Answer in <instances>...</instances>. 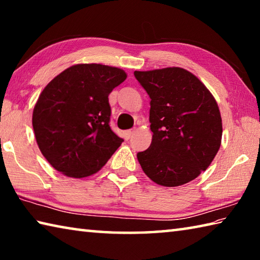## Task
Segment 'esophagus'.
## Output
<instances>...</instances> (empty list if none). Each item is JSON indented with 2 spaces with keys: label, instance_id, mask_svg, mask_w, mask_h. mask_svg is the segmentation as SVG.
<instances>
[{
  "label": "esophagus",
  "instance_id": "esophagus-1",
  "mask_svg": "<svg viewBox=\"0 0 260 260\" xmlns=\"http://www.w3.org/2000/svg\"><path fill=\"white\" fill-rule=\"evenodd\" d=\"M134 133H135V131L134 129H129V131H126L125 133H124V136H125V140H129L132 136L134 135Z\"/></svg>",
  "mask_w": 260,
  "mask_h": 260
}]
</instances>
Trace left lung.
Returning a JSON list of instances; mask_svg holds the SVG:
<instances>
[{"instance_id": "8db88e82", "label": "left lung", "mask_w": 260, "mask_h": 260, "mask_svg": "<svg viewBox=\"0 0 260 260\" xmlns=\"http://www.w3.org/2000/svg\"><path fill=\"white\" fill-rule=\"evenodd\" d=\"M150 98L152 141L138 153L153 182L177 187L196 179L212 162L221 144V116L213 95L199 78L181 68L135 71Z\"/></svg>"}]
</instances>
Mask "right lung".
Listing matches in <instances>:
<instances>
[{
  "mask_svg": "<svg viewBox=\"0 0 260 260\" xmlns=\"http://www.w3.org/2000/svg\"><path fill=\"white\" fill-rule=\"evenodd\" d=\"M124 70L77 64L48 83L33 110L39 149L70 178H86L107 164L122 139L110 127L109 94L125 81Z\"/></svg>",
  "mask_w": 260,
  "mask_h": 260,
  "instance_id": "add662e5",
  "label": "right lung"
}]
</instances>
